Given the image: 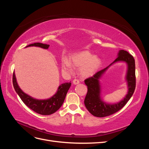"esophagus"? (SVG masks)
Instances as JSON below:
<instances>
[{"mask_svg":"<svg viewBox=\"0 0 149 149\" xmlns=\"http://www.w3.org/2000/svg\"><path fill=\"white\" fill-rule=\"evenodd\" d=\"M73 83L74 84H78L79 83V79H74L73 81Z\"/></svg>","mask_w":149,"mask_h":149,"instance_id":"obj_1","label":"esophagus"}]
</instances>
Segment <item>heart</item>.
<instances>
[{"label":"heart","instance_id":"1","mask_svg":"<svg viewBox=\"0 0 149 149\" xmlns=\"http://www.w3.org/2000/svg\"><path fill=\"white\" fill-rule=\"evenodd\" d=\"M71 63L76 67L81 68V74L84 77H88L93 75L101 65V61L89 52L85 51L76 54L72 57ZM61 68L66 73H71L73 72L71 65L67 60L63 61Z\"/></svg>","mask_w":149,"mask_h":149}]
</instances>
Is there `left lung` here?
I'll return each mask as SVG.
<instances>
[{
	"mask_svg": "<svg viewBox=\"0 0 149 149\" xmlns=\"http://www.w3.org/2000/svg\"><path fill=\"white\" fill-rule=\"evenodd\" d=\"M118 61H125L128 65L126 76L129 88L128 94L120 102L115 105H109L104 103L100 98V85L98 79L109 66L97 71L91 77L84 80V83L88 86L87 94L84 99V105L88 111L94 116L97 118H104L118 112L127 104L134 93L136 89V65L134 57L127 51L122 49L119 52L118 57L112 63Z\"/></svg>",
	"mask_w": 149,
	"mask_h": 149,
	"instance_id": "left-lung-1",
	"label": "left lung"
}]
</instances>
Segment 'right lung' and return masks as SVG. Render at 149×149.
<instances>
[{"label":"right lung","mask_w":149,"mask_h":149,"mask_svg":"<svg viewBox=\"0 0 149 149\" xmlns=\"http://www.w3.org/2000/svg\"><path fill=\"white\" fill-rule=\"evenodd\" d=\"M31 46L39 47L45 49H47L49 47V45L47 44L34 43L26 46V47ZM12 83L16 93L25 104L34 112L42 115H50L55 113L60 109L65 101L67 92L71 85L70 82L61 84L58 88L56 93L53 97L46 100H38L30 97L22 91L17 83L14 72L13 73Z\"/></svg>","instance_id":"add662e5"}]
</instances>
